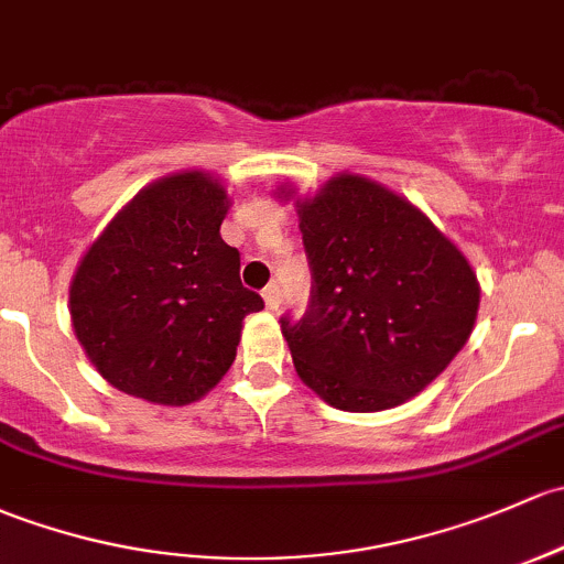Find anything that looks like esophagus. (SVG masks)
<instances>
[{"instance_id": "esophagus-1", "label": "esophagus", "mask_w": 564, "mask_h": 564, "mask_svg": "<svg viewBox=\"0 0 564 564\" xmlns=\"http://www.w3.org/2000/svg\"><path fill=\"white\" fill-rule=\"evenodd\" d=\"M262 297H264L267 311H278V305H281V289H278L275 283H270V286L262 292Z\"/></svg>"}]
</instances>
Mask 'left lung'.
<instances>
[{
	"mask_svg": "<svg viewBox=\"0 0 564 564\" xmlns=\"http://www.w3.org/2000/svg\"><path fill=\"white\" fill-rule=\"evenodd\" d=\"M294 205L313 292L305 316L281 329L300 381L337 411L402 405L476 327V272L424 210L365 175L329 177Z\"/></svg>",
	"mask_w": 564,
	"mask_h": 564,
	"instance_id": "1",
	"label": "left lung"
}]
</instances>
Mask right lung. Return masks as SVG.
I'll return each instance as SVG.
<instances>
[{
	"instance_id": "add662e5",
	"label": "right lung",
	"mask_w": 564,
	"mask_h": 564,
	"mask_svg": "<svg viewBox=\"0 0 564 564\" xmlns=\"http://www.w3.org/2000/svg\"><path fill=\"white\" fill-rule=\"evenodd\" d=\"M224 183L181 170L140 188L83 253L69 316L99 376L153 405H192L227 376L242 318L262 311L221 240Z\"/></svg>"
}]
</instances>
